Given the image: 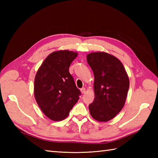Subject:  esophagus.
<instances>
[{
  "mask_svg": "<svg viewBox=\"0 0 158 158\" xmlns=\"http://www.w3.org/2000/svg\"><path fill=\"white\" fill-rule=\"evenodd\" d=\"M81 92L82 94H84L85 92V88H83L81 89Z\"/></svg>",
  "mask_w": 158,
  "mask_h": 158,
  "instance_id": "esophagus-1",
  "label": "esophagus"
}]
</instances>
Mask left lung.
I'll list each match as a JSON object with an SVG mask.
<instances>
[{"label": "left lung", "mask_w": 158, "mask_h": 158, "mask_svg": "<svg viewBox=\"0 0 158 158\" xmlns=\"http://www.w3.org/2000/svg\"><path fill=\"white\" fill-rule=\"evenodd\" d=\"M94 75L95 98L89 105L90 114L98 122H107L123 107L129 89V79L119 60L105 52L87 56Z\"/></svg>", "instance_id": "8db88e82"}]
</instances>
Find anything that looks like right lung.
I'll return each instance as SVG.
<instances>
[{"instance_id":"add662e5","label":"right lung","mask_w":158,"mask_h":158,"mask_svg":"<svg viewBox=\"0 0 158 158\" xmlns=\"http://www.w3.org/2000/svg\"><path fill=\"white\" fill-rule=\"evenodd\" d=\"M77 56L76 52L68 50L53 52L36 73V101L43 113L53 121L65 119L81 95L69 73L70 64Z\"/></svg>"}]
</instances>
